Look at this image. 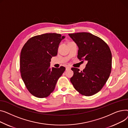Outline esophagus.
I'll return each mask as SVG.
<instances>
[{
	"label": "esophagus",
	"instance_id": "1",
	"mask_svg": "<svg viewBox=\"0 0 128 128\" xmlns=\"http://www.w3.org/2000/svg\"><path fill=\"white\" fill-rule=\"evenodd\" d=\"M71 69V68L70 67V66H66V70H69V69Z\"/></svg>",
	"mask_w": 128,
	"mask_h": 128
}]
</instances>
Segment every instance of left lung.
<instances>
[{
  "label": "left lung",
  "instance_id": "obj_1",
  "mask_svg": "<svg viewBox=\"0 0 128 128\" xmlns=\"http://www.w3.org/2000/svg\"><path fill=\"white\" fill-rule=\"evenodd\" d=\"M78 47V58L87 62L79 72L72 68L70 81L82 95L91 96L98 92L108 80L112 69V53L108 45L98 36L88 32L69 34Z\"/></svg>",
  "mask_w": 128,
  "mask_h": 128
}]
</instances>
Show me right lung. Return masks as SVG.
I'll use <instances>...</instances> for the list:
<instances>
[{
	"instance_id": "1",
	"label": "right lung",
	"mask_w": 128,
	"mask_h": 128,
	"mask_svg": "<svg viewBox=\"0 0 128 128\" xmlns=\"http://www.w3.org/2000/svg\"><path fill=\"white\" fill-rule=\"evenodd\" d=\"M65 38L56 33L45 34L29 39L22 47L20 56V72L28 90L33 96L43 98L55 88L64 66L50 68L52 57L57 55L59 43Z\"/></svg>"
}]
</instances>
